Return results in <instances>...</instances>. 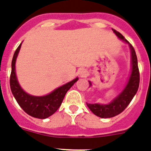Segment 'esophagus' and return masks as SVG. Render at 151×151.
Masks as SVG:
<instances>
[{
  "label": "esophagus",
  "mask_w": 151,
  "mask_h": 151,
  "mask_svg": "<svg viewBox=\"0 0 151 151\" xmlns=\"http://www.w3.org/2000/svg\"><path fill=\"white\" fill-rule=\"evenodd\" d=\"M88 75V72L85 69H81L79 72L80 77H85Z\"/></svg>",
  "instance_id": "1"
}]
</instances>
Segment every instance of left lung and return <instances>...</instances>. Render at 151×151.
Segmentation results:
<instances>
[{
    "instance_id": "obj_1",
    "label": "left lung",
    "mask_w": 151,
    "mask_h": 151,
    "mask_svg": "<svg viewBox=\"0 0 151 151\" xmlns=\"http://www.w3.org/2000/svg\"><path fill=\"white\" fill-rule=\"evenodd\" d=\"M113 32L122 41L127 43L129 46L131 51V74L129 76L127 84L123 88V90L116 96V97L111 101V102L107 104H88L87 106L91 110V111L94 115L101 118H111L116 116L122 113L128 105L130 104L134 96L138 91L140 82V74L138 66V59L136 56L135 51L132 45L125 39L122 34L112 29ZM89 85L91 86V82L89 81Z\"/></svg>"
}]
</instances>
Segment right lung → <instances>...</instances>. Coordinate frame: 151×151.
I'll use <instances>...</instances> for the list:
<instances>
[{
	"label": "right lung",
	"mask_w": 151,
	"mask_h": 151,
	"mask_svg": "<svg viewBox=\"0 0 151 151\" xmlns=\"http://www.w3.org/2000/svg\"><path fill=\"white\" fill-rule=\"evenodd\" d=\"M21 45L22 43L16 50L12 60V69L10 78L12 94L15 97L18 104L27 114L35 118L46 119L53 115L59 109L66 92L78 81V78L76 77L71 82H67L60 87L54 89L50 94L46 95L34 96L28 94L22 88L19 83L16 73V61L21 48Z\"/></svg>",
	"instance_id": "obj_1"
}]
</instances>
